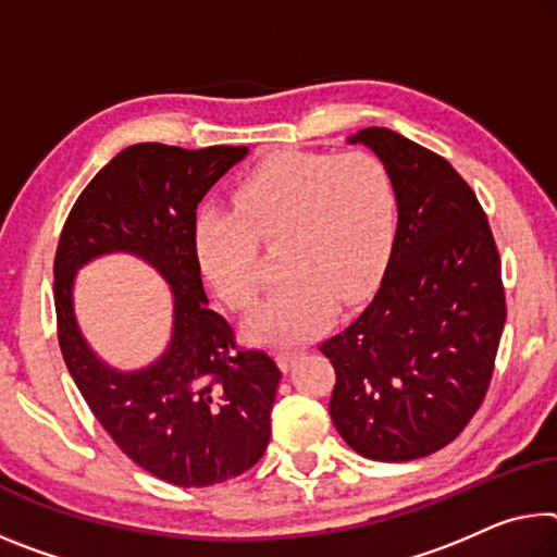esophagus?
Here are the masks:
<instances>
[{"instance_id":"esophagus-1","label":"esophagus","mask_w":557,"mask_h":557,"mask_svg":"<svg viewBox=\"0 0 557 557\" xmlns=\"http://www.w3.org/2000/svg\"><path fill=\"white\" fill-rule=\"evenodd\" d=\"M299 355H302V351H299V349H280L275 359H277V364L287 372V369L295 364V359H297Z\"/></svg>"}]
</instances>
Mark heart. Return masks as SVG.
<instances>
[{"mask_svg":"<svg viewBox=\"0 0 557 557\" xmlns=\"http://www.w3.org/2000/svg\"><path fill=\"white\" fill-rule=\"evenodd\" d=\"M235 210L206 208L193 225L202 275L233 310H250L262 287L260 247L280 245V287L247 320V334L295 344L330 324L339 302H357L389 260L399 196L392 171L367 151H287L252 168L235 188Z\"/></svg>","mask_w":557,"mask_h":557,"instance_id":"1","label":"heart"}]
</instances>
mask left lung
<instances>
[{
	"label": "left lung",
	"instance_id": "obj_1",
	"mask_svg": "<svg viewBox=\"0 0 557 557\" xmlns=\"http://www.w3.org/2000/svg\"><path fill=\"white\" fill-rule=\"evenodd\" d=\"M349 144L392 171L399 223L374 299L320 344L337 374L330 413L357 454L413 461L451 444L488 392L506 324L498 247L446 158L379 126Z\"/></svg>",
	"mask_w": 557,
	"mask_h": 557
}]
</instances>
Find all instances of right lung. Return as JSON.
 I'll list each match as a JSON object with an SVG mask.
<instances>
[{"mask_svg": "<svg viewBox=\"0 0 557 557\" xmlns=\"http://www.w3.org/2000/svg\"><path fill=\"white\" fill-rule=\"evenodd\" d=\"M245 156V146H128L76 198L57 245V330L69 374L113 444L183 488L235 479L270 444L282 372L268 351L237 347L233 326L210 310L193 250L198 202ZM106 251L153 263L174 293L172 344L138 373L106 368L73 317L75 270Z\"/></svg>", "mask_w": 557, "mask_h": 557, "instance_id": "right-lung-1", "label": "right lung"}]
</instances>
